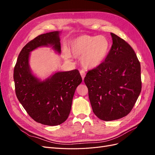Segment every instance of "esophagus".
I'll return each mask as SVG.
<instances>
[{"label":"esophagus","mask_w":155,"mask_h":155,"mask_svg":"<svg viewBox=\"0 0 155 155\" xmlns=\"http://www.w3.org/2000/svg\"><path fill=\"white\" fill-rule=\"evenodd\" d=\"M80 74H81V78H82V79H83V80L84 79V78H85V76H86V73L84 72V70H81L80 71Z\"/></svg>","instance_id":"1"}]
</instances>
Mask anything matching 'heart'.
Wrapping results in <instances>:
<instances>
[{
    "mask_svg": "<svg viewBox=\"0 0 155 155\" xmlns=\"http://www.w3.org/2000/svg\"><path fill=\"white\" fill-rule=\"evenodd\" d=\"M110 42L104 35L92 36L84 35L78 37L70 43V53L74 57H80L84 67L94 68L104 61L110 49ZM65 57L70 58L71 54L67 48L63 49Z\"/></svg>",
    "mask_w": 155,
    "mask_h": 155,
    "instance_id": "heart-1",
    "label": "heart"
}]
</instances>
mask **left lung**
Here are the masks:
<instances>
[{"label": "left lung", "mask_w": 155, "mask_h": 155, "mask_svg": "<svg viewBox=\"0 0 155 155\" xmlns=\"http://www.w3.org/2000/svg\"><path fill=\"white\" fill-rule=\"evenodd\" d=\"M112 45L99 66L84 79L92 110L100 120L123 118L133 109L142 90L140 63L132 47L110 33Z\"/></svg>", "instance_id": "8db88e82"}]
</instances>
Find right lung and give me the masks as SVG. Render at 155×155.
<instances>
[{
	"mask_svg": "<svg viewBox=\"0 0 155 155\" xmlns=\"http://www.w3.org/2000/svg\"><path fill=\"white\" fill-rule=\"evenodd\" d=\"M48 45L61 53L59 31L39 35L22 48L14 68L13 79L17 97L27 113L37 123L54 126L68 118L75 91L82 78L76 69L56 72L43 81L35 77L30 68V52Z\"/></svg>",
	"mask_w": 155,
	"mask_h": 155,
	"instance_id": "right-lung-1",
	"label": "right lung"
}]
</instances>
